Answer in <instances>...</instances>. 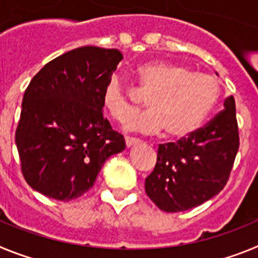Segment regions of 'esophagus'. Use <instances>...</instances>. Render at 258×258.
<instances>
[{
    "mask_svg": "<svg viewBox=\"0 0 258 258\" xmlns=\"http://www.w3.org/2000/svg\"><path fill=\"white\" fill-rule=\"evenodd\" d=\"M137 143H140V140L132 138V137H125V145H126V147H132V146L137 145Z\"/></svg>",
    "mask_w": 258,
    "mask_h": 258,
    "instance_id": "esophagus-1",
    "label": "esophagus"
}]
</instances>
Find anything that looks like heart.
Here are the masks:
<instances>
[{
    "label": "heart",
    "instance_id": "obj_1",
    "mask_svg": "<svg viewBox=\"0 0 258 258\" xmlns=\"http://www.w3.org/2000/svg\"><path fill=\"white\" fill-rule=\"evenodd\" d=\"M134 77L150 109L129 118L127 131H164L170 138H186L202 126L220 94L216 77L175 63H145L136 68ZM140 103L121 77L112 76L107 81L102 104L115 121L124 122Z\"/></svg>",
    "mask_w": 258,
    "mask_h": 258
}]
</instances>
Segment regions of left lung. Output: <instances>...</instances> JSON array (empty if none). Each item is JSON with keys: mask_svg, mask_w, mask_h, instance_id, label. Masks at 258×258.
<instances>
[{"mask_svg": "<svg viewBox=\"0 0 258 258\" xmlns=\"http://www.w3.org/2000/svg\"><path fill=\"white\" fill-rule=\"evenodd\" d=\"M239 149L234 97L203 127L178 142L159 145L146 178L150 199L164 212H183L216 197L227 183Z\"/></svg>", "mask_w": 258, "mask_h": 258, "instance_id": "8db88e82", "label": "left lung"}]
</instances>
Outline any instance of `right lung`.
<instances>
[{"mask_svg": "<svg viewBox=\"0 0 258 258\" xmlns=\"http://www.w3.org/2000/svg\"><path fill=\"white\" fill-rule=\"evenodd\" d=\"M122 54L84 46L52 59L31 80L15 133L33 190L70 202L93 187L104 161L125 149L103 117L102 92Z\"/></svg>", "mask_w": 258, "mask_h": 258, "instance_id": "1", "label": "right lung"}]
</instances>
